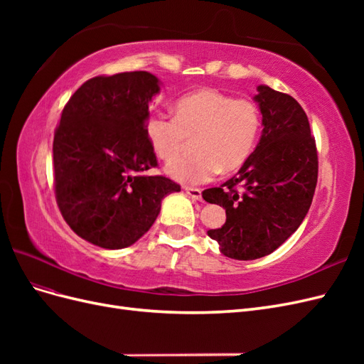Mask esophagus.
Masks as SVG:
<instances>
[{
  "label": "esophagus",
  "instance_id": "obj_1",
  "mask_svg": "<svg viewBox=\"0 0 364 364\" xmlns=\"http://www.w3.org/2000/svg\"><path fill=\"white\" fill-rule=\"evenodd\" d=\"M183 190L191 197V199L202 200V190L200 188H194V186H183Z\"/></svg>",
  "mask_w": 364,
  "mask_h": 364
}]
</instances>
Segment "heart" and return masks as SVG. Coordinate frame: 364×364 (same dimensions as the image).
Segmentation results:
<instances>
[{
    "label": "heart",
    "mask_w": 364,
    "mask_h": 364,
    "mask_svg": "<svg viewBox=\"0 0 364 364\" xmlns=\"http://www.w3.org/2000/svg\"><path fill=\"white\" fill-rule=\"evenodd\" d=\"M147 136L156 155L170 161L194 139L196 153L171 161L165 171L182 183H205L217 173L243 167L255 150L261 112L247 98L200 90L179 98L174 115H153Z\"/></svg>",
    "instance_id": "obj_1"
}]
</instances>
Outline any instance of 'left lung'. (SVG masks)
I'll return each instance as SVG.
<instances>
[{
    "label": "left lung",
    "instance_id": "8db88e82",
    "mask_svg": "<svg viewBox=\"0 0 364 364\" xmlns=\"http://www.w3.org/2000/svg\"><path fill=\"white\" fill-rule=\"evenodd\" d=\"M257 91L262 132L255 151L237 176L202 194L226 209L225 225L208 235L225 257L240 261L277 250L304 222L317 183L316 141L304 109L266 85Z\"/></svg>",
    "mask_w": 364,
    "mask_h": 364
}]
</instances>
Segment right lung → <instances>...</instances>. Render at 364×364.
Masks as SVG:
<instances>
[{
  "label": "right lung",
  "instance_id": "obj_1",
  "mask_svg": "<svg viewBox=\"0 0 364 364\" xmlns=\"http://www.w3.org/2000/svg\"><path fill=\"white\" fill-rule=\"evenodd\" d=\"M161 91L147 71L98 75L65 105L54 132V191L65 222L103 249H123L155 223L181 186L147 176L158 161L147 136L149 103Z\"/></svg>",
  "mask_w": 364,
  "mask_h": 364
}]
</instances>
